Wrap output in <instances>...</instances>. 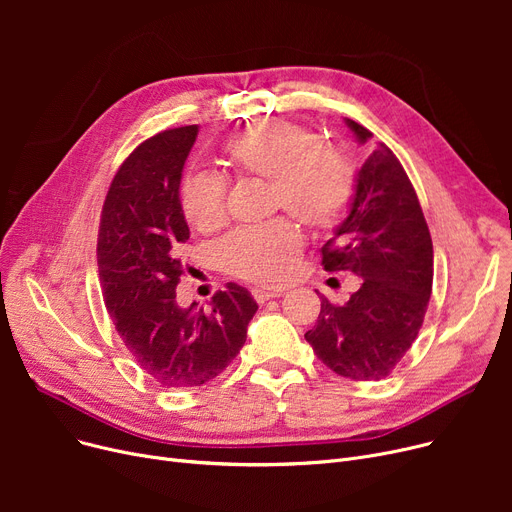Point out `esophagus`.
<instances>
[{"label":"esophagus","mask_w":512,"mask_h":512,"mask_svg":"<svg viewBox=\"0 0 512 512\" xmlns=\"http://www.w3.org/2000/svg\"><path fill=\"white\" fill-rule=\"evenodd\" d=\"M278 297H282V290H261V288H255L253 290V299L257 301V303H265V301H270V299H278Z\"/></svg>","instance_id":"1"}]
</instances>
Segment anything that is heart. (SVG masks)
I'll list each match as a JSON object with an SVG mask.
<instances>
[{
    "instance_id": "obj_1",
    "label": "heart",
    "mask_w": 512,
    "mask_h": 512,
    "mask_svg": "<svg viewBox=\"0 0 512 512\" xmlns=\"http://www.w3.org/2000/svg\"><path fill=\"white\" fill-rule=\"evenodd\" d=\"M224 157L240 174L272 182L274 207L290 211L313 230L334 228L355 197L357 172L348 155L288 120H265L232 134ZM178 201L184 220L199 232H213L226 222V184L211 172L188 174ZM301 249L299 228L278 218L232 232L220 245V257L226 270L242 280L282 284Z\"/></svg>"
}]
</instances>
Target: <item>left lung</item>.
<instances>
[{"label":"left lung","mask_w":512,"mask_h":512,"mask_svg":"<svg viewBox=\"0 0 512 512\" xmlns=\"http://www.w3.org/2000/svg\"><path fill=\"white\" fill-rule=\"evenodd\" d=\"M359 143L371 132L346 120ZM326 272H351L361 286L344 305L321 299L305 334L317 359L355 382H378L415 342L434 282V247L415 188L380 143L357 174L346 220L321 247Z\"/></svg>","instance_id":"1"}]
</instances>
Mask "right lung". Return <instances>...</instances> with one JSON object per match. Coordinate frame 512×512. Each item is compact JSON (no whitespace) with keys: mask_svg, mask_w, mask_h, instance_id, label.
Masks as SVG:
<instances>
[{"mask_svg":"<svg viewBox=\"0 0 512 512\" xmlns=\"http://www.w3.org/2000/svg\"><path fill=\"white\" fill-rule=\"evenodd\" d=\"M199 126L164 130L134 149L107 191L97 265L103 301L128 353L164 388H193L220 375L240 353L257 311L234 282L211 309L176 303L180 247L188 240L178 191Z\"/></svg>","mask_w":512,"mask_h":512,"instance_id":"obj_1","label":"right lung"}]
</instances>
